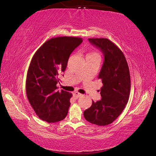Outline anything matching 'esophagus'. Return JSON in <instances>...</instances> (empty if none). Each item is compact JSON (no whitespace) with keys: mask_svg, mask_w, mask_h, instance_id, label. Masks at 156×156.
Masks as SVG:
<instances>
[{"mask_svg":"<svg viewBox=\"0 0 156 156\" xmlns=\"http://www.w3.org/2000/svg\"><path fill=\"white\" fill-rule=\"evenodd\" d=\"M73 95H74V97H75V98L76 99H77V98H80L81 96H82V94H81V93H79L77 92V91H76V92L74 93Z\"/></svg>","mask_w":156,"mask_h":156,"instance_id":"34e87169","label":"esophagus"}]
</instances>
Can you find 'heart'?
Masks as SVG:
<instances>
[{
  "label": "heart",
  "instance_id": "b5f03b06",
  "mask_svg": "<svg viewBox=\"0 0 156 156\" xmlns=\"http://www.w3.org/2000/svg\"><path fill=\"white\" fill-rule=\"evenodd\" d=\"M95 55H98L96 53H94V52H91V53H89L87 54V57H92V56H95Z\"/></svg>",
  "mask_w": 156,
  "mask_h": 156
}]
</instances>
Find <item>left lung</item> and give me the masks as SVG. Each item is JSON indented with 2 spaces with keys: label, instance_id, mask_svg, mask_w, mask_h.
I'll return each instance as SVG.
<instances>
[{
  "label": "left lung",
  "instance_id": "left-lung-1",
  "mask_svg": "<svg viewBox=\"0 0 156 156\" xmlns=\"http://www.w3.org/2000/svg\"><path fill=\"white\" fill-rule=\"evenodd\" d=\"M104 55V62L98 76L103 86L101 99L83 112L87 122L99 126L112 123L122 113L129 98V69L123 52L116 44L104 38L88 39Z\"/></svg>",
  "mask_w": 156,
  "mask_h": 156
}]
</instances>
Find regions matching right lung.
Returning a JSON list of instances; mask_svg holds the SVG:
<instances>
[{
    "label": "right lung",
    "mask_w": 156,
    "mask_h": 156,
    "mask_svg": "<svg viewBox=\"0 0 156 156\" xmlns=\"http://www.w3.org/2000/svg\"><path fill=\"white\" fill-rule=\"evenodd\" d=\"M82 42L79 37H54L33 55L27 71L26 92L41 119L55 123L67 116L72 94L63 89L57 91V84L63 76L70 55Z\"/></svg>",
    "instance_id": "obj_1"
}]
</instances>
